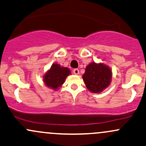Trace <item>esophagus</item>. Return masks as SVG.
Here are the masks:
<instances>
[{"instance_id": "esophagus-1", "label": "esophagus", "mask_w": 146, "mask_h": 146, "mask_svg": "<svg viewBox=\"0 0 146 146\" xmlns=\"http://www.w3.org/2000/svg\"><path fill=\"white\" fill-rule=\"evenodd\" d=\"M73 73L74 74H79V70H78V69H74V70H73Z\"/></svg>"}]
</instances>
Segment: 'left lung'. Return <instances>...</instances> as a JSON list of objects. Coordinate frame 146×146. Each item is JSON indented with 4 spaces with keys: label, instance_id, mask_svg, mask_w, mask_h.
Instances as JSON below:
<instances>
[{
    "label": "left lung",
    "instance_id": "obj_1",
    "mask_svg": "<svg viewBox=\"0 0 146 146\" xmlns=\"http://www.w3.org/2000/svg\"><path fill=\"white\" fill-rule=\"evenodd\" d=\"M112 72L109 67L103 63L91 62L86 68L83 79L87 88L94 93L103 91L111 83Z\"/></svg>",
    "mask_w": 146,
    "mask_h": 146
}]
</instances>
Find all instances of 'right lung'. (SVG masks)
Listing matches in <instances>:
<instances>
[{"label": "right lung", "instance_id": "add662e5", "mask_svg": "<svg viewBox=\"0 0 146 146\" xmlns=\"http://www.w3.org/2000/svg\"><path fill=\"white\" fill-rule=\"evenodd\" d=\"M70 74L71 72L67 67H61L58 64L54 63L45 73L43 81L47 87L57 90L64 84L66 77Z\"/></svg>", "mask_w": 146, "mask_h": 146}]
</instances>
